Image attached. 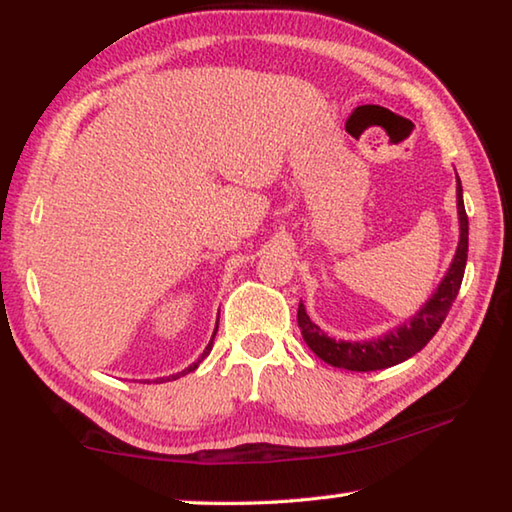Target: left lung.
<instances>
[{"label":"left lung","instance_id":"left-lung-1","mask_svg":"<svg viewBox=\"0 0 512 512\" xmlns=\"http://www.w3.org/2000/svg\"><path fill=\"white\" fill-rule=\"evenodd\" d=\"M456 192H458V219H461V241H458L454 262L449 266L445 280L440 282L438 291L433 293V298L411 318V323L393 329V332L381 336V339H372L363 343L329 339L323 329H320L316 323H311V318L305 311V305H302L300 300L298 327L302 332V339L307 341V345L316 357H320L334 368L370 372V370L391 368L395 363L406 361L433 339V334H436L440 325H443V320L447 318L449 309H452L454 300L458 296V289H461L463 273H465V262H467V214L463 205L461 180H458Z\"/></svg>","mask_w":512,"mask_h":512}]
</instances>
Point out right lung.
I'll return each instance as SVG.
<instances>
[{
  "instance_id": "obj_1",
  "label": "right lung",
  "mask_w": 512,
  "mask_h": 512,
  "mask_svg": "<svg viewBox=\"0 0 512 512\" xmlns=\"http://www.w3.org/2000/svg\"><path fill=\"white\" fill-rule=\"evenodd\" d=\"M214 334H216V332H214ZM210 350H212V343H210V345H207V350H205V354H207V352H210ZM205 354H203V357H205ZM203 357H201V359H203ZM198 363H201V361H198ZM198 363H192V366H189V368H185L183 372H178V375H185V372H192V370H196V368H198ZM178 375H173V379H176Z\"/></svg>"
}]
</instances>
